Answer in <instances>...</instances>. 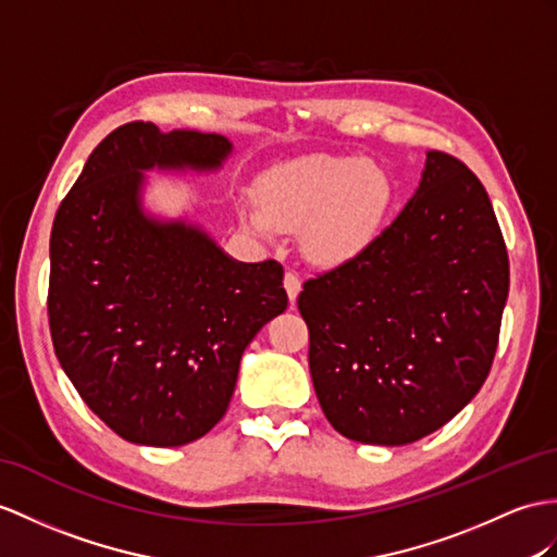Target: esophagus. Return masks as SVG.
<instances>
[{
    "label": "esophagus",
    "mask_w": 557,
    "mask_h": 557,
    "mask_svg": "<svg viewBox=\"0 0 557 557\" xmlns=\"http://www.w3.org/2000/svg\"><path fill=\"white\" fill-rule=\"evenodd\" d=\"M283 288H286V293H288V300L295 305V300H297V295H300V290H302V281H300V276L295 274V271H286V276H283Z\"/></svg>",
    "instance_id": "1"
}]
</instances>
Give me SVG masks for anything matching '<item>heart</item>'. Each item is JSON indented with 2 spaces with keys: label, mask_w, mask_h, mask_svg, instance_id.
Returning <instances> with one entry per match:
<instances>
[{
  "label": "heart",
  "mask_w": 557,
  "mask_h": 557,
  "mask_svg": "<svg viewBox=\"0 0 557 557\" xmlns=\"http://www.w3.org/2000/svg\"><path fill=\"white\" fill-rule=\"evenodd\" d=\"M260 202L240 200L238 220L264 240L302 228V252L325 269L357 262L381 236L395 206V184L373 160L305 156L271 168Z\"/></svg>",
  "instance_id": "obj_1"
}]
</instances>
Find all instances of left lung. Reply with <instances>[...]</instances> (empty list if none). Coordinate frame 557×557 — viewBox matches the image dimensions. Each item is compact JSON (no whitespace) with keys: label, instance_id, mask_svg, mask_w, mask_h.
<instances>
[{"label":"left lung","instance_id":"8db88e82","mask_svg":"<svg viewBox=\"0 0 557 557\" xmlns=\"http://www.w3.org/2000/svg\"><path fill=\"white\" fill-rule=\"evenodd\" d=\"M508 283L484 186L460 160L428 151L413 198L381 240L297 297L329 423L381 446L449 423L490 375Z\"/></svg>","mask_w":557,"mask_h":557}]
</instances>
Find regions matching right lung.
<instances>
[{
  "label": "right lung",
  "instance_id": "1",
  "mask_svg": "<svg viewBox=\"0 0 557 557\" xmlns=\"http://www.w3.org/2000/svg\"><path fill=\"white\" fill-rule=\"evenodd\" d=\"M232 153L222 134L129 122L94 148L53 220V351L89 409L132 444L208 435L243 351L288 307L278 262H238L206 226L146 200V172L214 174Z\"/></svg>",
  "mask_w": 557,
  "mask_h": 557
}]
</instances>
